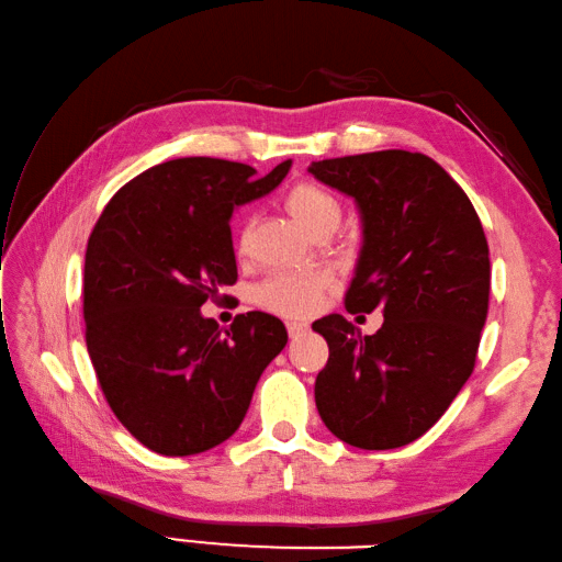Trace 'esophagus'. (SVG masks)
<instances>
[{
  "label": "esophagus",
  "mask_w": 562,
  "mask_h": 562,
  "mask_svg": "<svg viewBox=\"0 0 562 562\" xmlns=\"http://www.w3.org/2000/svg\"><path fill=\"white\" fill-rule=\"evenodd\" d=\"M286 333H290V337L294 340V337L308 333V325L306 323H299V321H290V323H286Z\"/></svg>",
  "instance_id": "34e87169"
}]
</instances>
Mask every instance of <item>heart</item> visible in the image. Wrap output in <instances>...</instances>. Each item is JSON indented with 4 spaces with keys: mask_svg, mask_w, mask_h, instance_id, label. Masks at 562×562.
<instances>
[{
    "mask_svg": "<svg viewBox=\"0 0 562 562\" xmlns=\"http://www.w3.org/2000/svg\"><path fill=\"white\" fill-rule=\"evenodd\" d=\"M284 207L306 232L321 225H337L342 215L335 195L313 181H296L286 189ZM244 241L246 229H241V244ZM330 290L333 276L325 268L278 270L256 284L254 302L282 318H308L321 311Z\"/></svg>",
    "mask_w": 562,
    "mask_h": 562,
    "instance_id": "1",
    "label": "heart"
}]
</instances>
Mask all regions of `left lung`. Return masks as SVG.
<instances>
[{
    "label": "left lung",
    "instance_id": "1",
    "mask_svg": "<svg viewBox=\"0 0 562 562\" xmlns=\"http://www.w3.org/2000/svg\"><path fill=\"white\" fill-rule=\"evenodd\" d=\"M308 172L357 201L363 246L345 306L381 308L361 335L340 313L313 323L330 357L316 407L330 434L361 450L422 438L472 375L488 313V241L472 201L424 153L378 150Z\"/></svg>",
    "mask_w": 562,
    "mask_h": 562
}]
</instances>
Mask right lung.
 <instances>
[{"label": "right lung", "mask_w": 562, "mask_h": 562, "mask_svg": "<svg viewBox=\"0 0 562 562\" xmlns=\"http://www.w3.org/2000/svg\"><path fill=\"white\" fill-rule=\"evenodd\" d=\"M290 165L260 179L220 158L155 165L112 195L90 232L88 355L114 416L153 452L187 458L227 440L286 345L270 313H239L220 330L201 306L237 282L234 205L270 193Z\"/></svg>", "instance_id": "1"}]
</instances>
